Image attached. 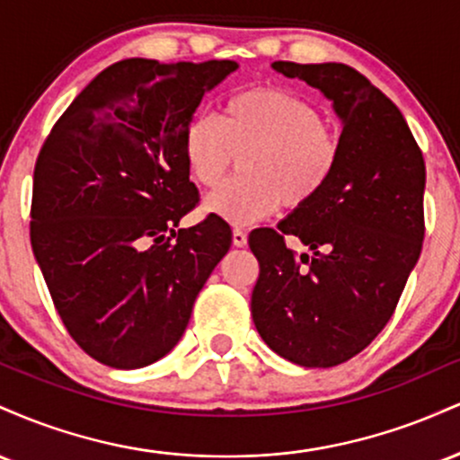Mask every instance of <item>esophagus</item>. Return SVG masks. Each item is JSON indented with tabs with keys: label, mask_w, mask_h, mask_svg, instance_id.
Listing matches in <instances>:
<instances>
[{
	"label": "esophagus",
	"mask_w": 460,
	"mask_h": 460,
	"mask_svg": "<svg viewBox=\"0 0 460 460\" xmlns=\"http://www.w3.org/2000/svg\"><path fill=\"white\" fill-rule=\"evenodd\" d=\"M246 242H248L246 231L240 229V226H235V229H234V246L242 248V246H246Z\"/></svg>",
	"instance_id": "esophagus-1"
}]
</instances>
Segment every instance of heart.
Here are the masks:
<instances>
[{"mask_svg":"<svg viewBox=\"0 0 460 460\" xmlns=\"http://www.w3.org/2000/svg\"><path fill=\"white\" fill-rule=\"evenodd\" d=\"M341 155V131L318 105L277 86L237 93L220 120L199 112L183 129V157L200 188L218 186L240 157V175L205 200L209 214L231 225L268 218L281 205L307 208L329 188Z\"/></svg>","mask_w":460,"mask_h":460,"instance_id":"heart-1","label":"heart"}]
</instances>
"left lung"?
I'll return each instance as SVG.
<instances>
[{"label": "left lung", "instance_id": "obj_1", "mask_svg": "<svg viewBox=\"0 0 460 460\" xmlns=\"http://www.w3.org/2000/svg\"><path fill=\"white\" fill-rule=\"evenodd\" d=\"M329 97L344 123V155L329 188L277 229L251 231L260 261L251 314L261 340L303 367L348 361L392 320L424 242V155L402 112L340 62H274ZM298 236L312 255L296 256Z\"/></svg>", "mask_w": 460, "mask_h": 460}]
</instances>
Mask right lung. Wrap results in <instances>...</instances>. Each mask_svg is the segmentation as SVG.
<instances>
[{
	"label": "right lung",
	"mask_w": 460,
	"mask_h": 460,
	"mask_svg": "<svg viewBox=\"0 0 460 460\" xmlns=\"http://www.w3.org/2000/svg\"><path fill=\"white\" fill-rule=\"evenodd\" d=\"M235 68L231 60L116 62L40 146L31 251L68 335L103 366L136 369L168 355L229 251L220 216L175 226L199 205L183 129Z\"/></svg>",
	"instance_id": "1"
}]
</instances>
